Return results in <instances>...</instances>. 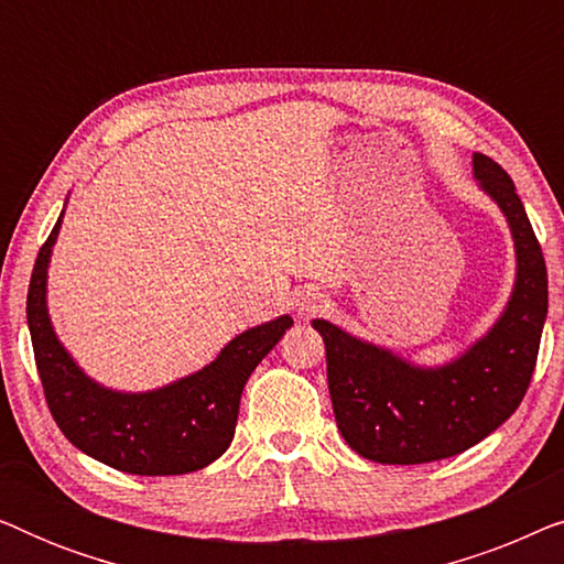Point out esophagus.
Wrapping results in <instances>:
<instances>
[{
    "label": "esophagus",
    "mask_w": 564,
    "mask_h": 564,
    "mask_svg": "<svg viewBox=\"0 0 564 564\" xmlns=\"http://www.w3.org/2000/svg\"><path fill=\"white\" fill-rule=\"evenodd\" d=\"M300 315H303V318H313V315H318V313H323V307H328V300L321 295V292H303V295H300Z\"/></svg>",
    "instance_id": "esophagus-1"
}]
</instances>
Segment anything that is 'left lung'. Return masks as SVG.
Instances as JSON below:
<instances>
[{
    "label": "left lung",
    "mask_w": 564,
    "mask_h": 564,
    "mask_svg": "<svg viewBox=\"0 0 564 564\" xmlns=\"http://www.w3.org/2000/svg\"><path fill=\"white\" fill-rule=\"evenodd\" d=\"M475 180L496 199L516 246V284L488 334L442 367H419L390 349L315 318L326 344L328 390L338 431L365 459L423 465L462 454L521 405L546 321V267L513 180L485 153Z\"/></svg>",
    "instance_id": "1"
}]
</instances>
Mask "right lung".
<instances>
[{
	"mask_svg": "<svg viewBox=\"0 0 564 564\" xmlns=\"http://www.w3.org/2000/svg\"><path fill=\"white\" fill-rule=\"evenodd\" d=\"M61 220L37 251L28 290V328L53 421L76 449L130 475L203 469L234 442L243 384L284 330L290 315L243 330L195 375L149 392H118L91 380L58 341L45 284Z\"/></svg>",
	"mask_w": 564,
	"mask_h": 564,
	"instance_id": "add662e5",
	"label": "right lung"
}]
</instances>
